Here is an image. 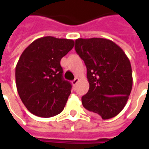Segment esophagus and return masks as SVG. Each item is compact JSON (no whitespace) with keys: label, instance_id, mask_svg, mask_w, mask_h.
I'll use <instances>...</instances> for the list:
<instances>
[{"label":"esophagus","instance_id":"34e87169","mask_svg":"<svg viewBox=\"0 0 149 149\" xmlns=\"http://www.w3.org/2000/svg\"><path fill=\"white\" fill-rule=\"evenodd\" d=\"M78 81H79V79H78V78H75L74 80L72 81V84H73V85L75 86V85L78 83Z\"/></svg>","mask_w":149,"mask_h":149}]
</instances>
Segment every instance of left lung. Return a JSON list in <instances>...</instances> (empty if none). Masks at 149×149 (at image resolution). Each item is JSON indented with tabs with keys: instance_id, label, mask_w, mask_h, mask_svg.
Here are the masks:
<instances>
[{
	"instance_id": "8db88e82",
	"label": "left lung",
	"mask_w": 149,
	"mask_h": 149,
	"mask_svg": "<svg viewBox=\"0 0 149 149\" xmlns=\"http://www.w3.org/2000/svg\"><path fill=\"white\" fill-rule=\"evenodd\" d=\"M75 50L87 68L89 89L82 104L103 120L118 115L131 93L132 74L130 61L116 44L104 38L76 40Z\"/></svg>"
}]
</instances>
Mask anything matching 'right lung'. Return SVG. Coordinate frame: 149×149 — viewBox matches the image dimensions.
Instances as JSON below:
<instances>
[{
    "label": "right lung",
    "mask_w": 149,
    "mask_h": 149,
    "mask_svg": "<svg viewBox=\"0 0 149 149\" xmlns=\"http://www.w3.org/2000/svg\"><path fill=\"white\" fill-rule=\"evenodd\" d=\"M73 46L72 40L44 37L22 52L16 66V84L31 113L47 118L64 109L72 84L63 78L61 60Z\"/></svg>",
    "instance_id": "add662e5"
}]
</instances>
